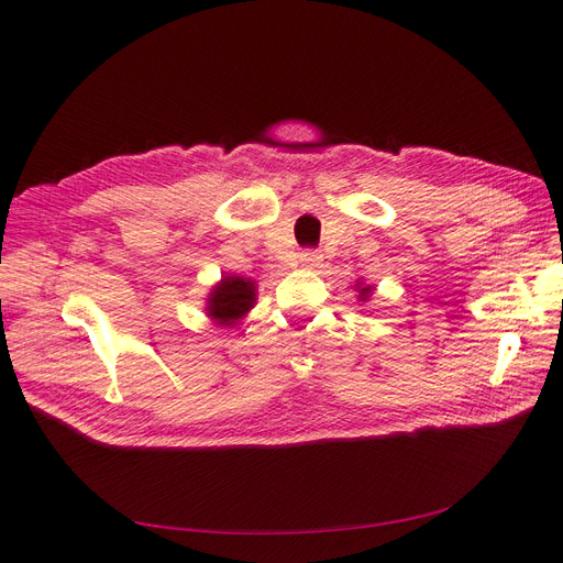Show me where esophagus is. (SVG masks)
Wrapping results in <instances>:
<instances>
[{"instance_id": "34e87169", "label": "esophagus", "mask_w": 563, "mask_h": 563, "mask_svg": "<svg viewBox=\"0 0 563 563\" xmlns=\"http://www.w3.org/2000/svg\"><path fill=\"white\" fill-rule=\"evenodd\" d=\"M298 261L305 265V267H317L319 263H321V255L317 253V251H312V249H308V251H300V255H298Z\"/></svg>"}]
</instances>
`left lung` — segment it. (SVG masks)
Returning <instances> with one entry per match:
<instances>
[{
	"mask_svg": "<svg viewBox=\"0 0 563 563\" xmlns=\"http://www.w3.org/2000/svg\"><path fill=\"white\" fill-rule=\"evenodd\" d=\"M356 286H360V300H368L371 298V286H366V284H362V282H356Z\"/></svg>",
	"mask_w": 563,
	"mask_h": 563,
	"instance_id": "obj_1",
	"label": "left lung"
}]
</instances>
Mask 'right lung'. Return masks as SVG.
Here are the masks:
<instances>
[{
    "mask_svg": "<svg viewBox=\"0 0 563 563\" xmlns=\"http://www.w3.org/2000/svg\"><path fill=\"white\" fill-rule=\"evenodd\" d=\"M255 305V284L242 277H223L209 294L207 312L220 327H234Z\"/></svg>",
    "mask_w": 563,
    "mask_h": 563,
    "instance_id": "right-lung-1",
    "label": "right lung"
}]
</instances>
